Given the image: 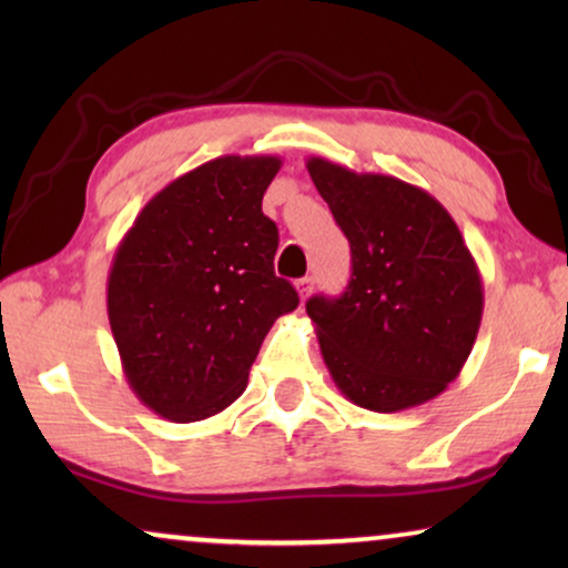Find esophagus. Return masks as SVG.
<instances>
[{"label": "esophagus", "instance_id": "esophagus-1", "mask_svg": "<svg viewBox=\"0 0 568 568\" xmlns=\"http://www.w3.org/2000/svg\"><path fill=\"white\" fill-rule=\"evenodd\" d=\"M297 292H300L302 300H307L310 292H313V278H310V276L297 278Z\"/></svg>", "mask_w": 568, "mask_h": 568}]
</instances>
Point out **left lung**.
<instances>
[{"mask_svg":"<svg viewBox=\"0 0 568 568\" xmlns=\"http://www.w3.org/2000/svg\"><path fill=\"white\" fill-rule=\"evenodd\" d=\"M352 245L341 297L307 300L333 383L356 406L395 414L460 375L484 315V284L457 224L424 189L307 160Z\"/></svg>","mask_w":568,"mask_h":568,"instance_id":"1","label":"left lung"}]
</instances>
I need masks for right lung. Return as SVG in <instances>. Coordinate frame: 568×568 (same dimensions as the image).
<instances>
[{"label": "right lung", "mask_w": 568, "mask_h": 568, "mask_svg": "<svg viewBox=\"0 0 568 568\" xmlns=\"http://www.w3.org/2000/svg\"><path fill=\"white\" fill-rule=\"evenodd\" d=\"M274 154H224L175 178L123 235L108 321L136 398L170 422L232 406L278 315L300 305L274 274L276 224L261 201Z\"/></svg>", "instance_id": "right-lung-1"}]
</instances>
